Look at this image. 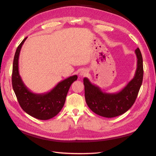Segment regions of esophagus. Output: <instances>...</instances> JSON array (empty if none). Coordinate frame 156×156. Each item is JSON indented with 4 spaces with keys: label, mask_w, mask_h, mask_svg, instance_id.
Listing matches in <instances>:
<instances>
[{
    "label": "esophagus",
    "mask_w": 156,
    "mask_h": 156,
    "mask_svg": "<svg viewBox=\"0 0 156 156\" xmlns=\"http://www.w3.org/2000/svg\"><path fill=\"white\" fill-rule=\"evenodd\" d=\"M88 73V71L87 70V69H84V70H82L81 72L80 73V75L81 76H86Z\"/></svg>",
    "instance_id": "34e87169"
}]
</instances>
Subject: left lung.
Wrapping results in <instances>:
<instances>
[{
    "instance_id": "obj_1",
    "label": "left lung",
    "mask_w": 156,
    "mask_h": 156,
    "mask_svg": "<svg viewBox=\"0 0 156 156\" xmlns=\"http://www.w3.org/2000/svg\"><path fill=\"white\" fill-rule=\"evenodd\" d=\"M135 54L137 64L134 77L117 93L102 92L97 86L92 84L87 78H84L85 100L88 107L94 113L104 117L112 118L125 113L133 106L144 76L143 58L138 48L135 49Z\"/></svg>"
}]
</instances>
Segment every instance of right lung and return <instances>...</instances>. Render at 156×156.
<instances>
[{
  "label": "right lung",
  "mask_w": 156,
  "mask_h": 156,
  "mask_svg": "<svg viewBox=\"0 0 156 156\" xmlns=\"http://www.w3.org/2000/svg\"><path fill=\"white\" fill-rule=\"evenodd\" d=\"M25 37L16 49L13 59L12 85L22 109L31 117L40 120H48L57 115L63 108L69 88L77 80V75L61 81L51 91L45 94L31 92L23 83L19 72V57Z\"/></svg>",
  "instance_id": "add662e5"
}]
</instances>
